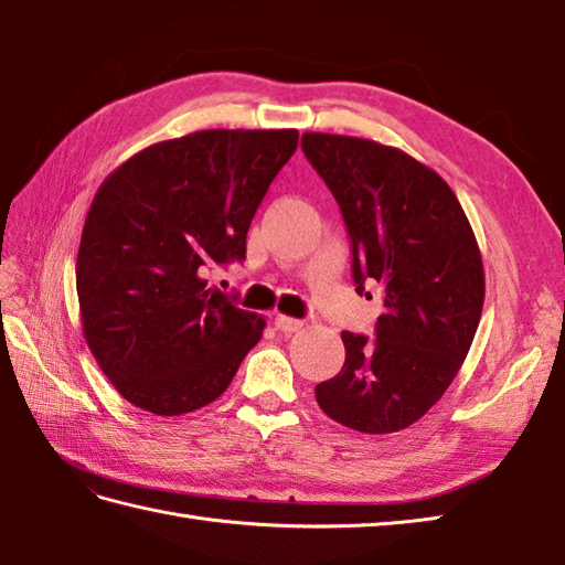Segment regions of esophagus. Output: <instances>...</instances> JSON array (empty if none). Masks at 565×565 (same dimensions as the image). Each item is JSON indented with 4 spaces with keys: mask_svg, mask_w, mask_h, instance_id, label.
I'll return each mask as SVG.
<instances>
[{
    "mask_svg": "<svg viewBox=\"0 0 565 565\" xmlns=\"http://www.w3.org/2000/svg\"><path fill=\"white\" fill-rule=\"evenodd\" d=\"M274 326H276V330H279V332L291 334V332H298V330L303 328V320L289 318V316H276V318H274Z\"/></svg>",
    "mask_w": 565,
    "mask_h": 565,
    "instance_id": "1",
    "label": "esophagus"
}]
</instances>
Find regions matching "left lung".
Returning <instances> with one entry per match:
<instances>
[{"mask_svg": "<svg viewBox=\"0 0 565 565\" xmlns=\"http://www.w3.org/2000/svg\"><path fill=\"white\" fill-rule=\"evenodd\" d=\"M340 203L356 294L381 291L376 334L342 332L344 364L316 386L322 413L366 435L417 423L459 374L486 298L481 249L459 199L411 154L376 140L303 134Z\"/></svg>", "mask_w": 565, "mask_h": 565, "instance_id": "obj_1", "label": "left lung"}]
</instances>
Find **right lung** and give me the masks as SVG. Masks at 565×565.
Returning <instances> with one entry per match:
<instances>
[{
    "instance_id": "1",
    "label": "right lung",
    "mask_w": 565,
    "mask_h": 565,
    "mask_svg": "<svg viewBox=\"0 0 565 565\" xmlns=\"http://www.w3.org/2000/svg\"><path fill=\"white\" fill-rule=\"evenodd\" d=\"M298 130H196L140 150L104 179L82 227V332L140 411L184 415L231 386L267 322L209 289L245 259L255 211Z\"/></svg>"
}]
</instances>
